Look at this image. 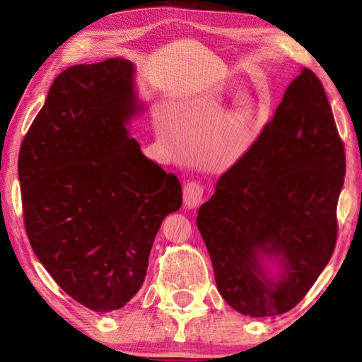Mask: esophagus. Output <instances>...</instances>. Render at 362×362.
Here are the masks:
<instances>
[{
	"label": "esophagus",
	"mask_w": 362,
	"mask_h": 362,
	"mask_svg": "<svg viewBox=\"0 0 362 362\" xmlns=\"http://www.w3.org/2000/svg\"><path fill=\"white\" fill-rule=\"evenodd\" d=\"M203 193L204 189L199 183H187L185 188H183V204H185L187 209H196L203 201Z\"/></svg>",
	"instance_id": "esophagus-1"
}]
</instances>
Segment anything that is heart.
<instances>
[{"label":"heart","mask_w":362,"mask_h":362,"mask_svg":"<svg viewBox=\"0 0 362 362\" xmlns=\"http://www.w3.org/2000/svg\"><path fill=\"white\" fill-rule=\"evenodd\" d=\"M272 115L269 103L263 105L260 97L250 89H238L231 97V105L223 121L201 144V161L214 170H228L240 164L259 140L263 127ZM185 126L182 110L173 115V122L159 115L155 119L158 139L174 144L177 131Z\"/></svg>","instance_id":"b5f03b06"}]
</instances>
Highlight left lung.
Returning a JSON list of instances; mask_svg holds the SVG:
<instances>
[{
	"label": "left lung",
	"mask_w": 362,
	"mask_h": 362,
	"mask_svg": "<svg viewBox=\"0 0 362 362\" xmlns=\"http://www.w3.org/2000/svg\"><path fill=\"white\" fill-rule=\"evenodd\" d=\"M345 150L320 79L302 69L249 155L220 177L196 225L220 296L250 317L292 310L337 240Z\"/></svg>",
	"instance_id": "left-lung-1"
}]
</instances>
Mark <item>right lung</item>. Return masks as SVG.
<instances>
[{"label":"right lung","instance_id":"1","mask_svg":"<svg viewBox=\"0 0 362 362\" xmlns=\"http://www.w3.org/2000/svg\"><path fill=\"white\" fill-rule=\"evenodd\" d=\"M144 110L131 60L73 65L54 79L19 153L35 255L70 297L100 313L139 292L159 226L182 206L179 179L131 137Z\"/></svg>","mask_w":362,"mask_h":362}]
</instances>
